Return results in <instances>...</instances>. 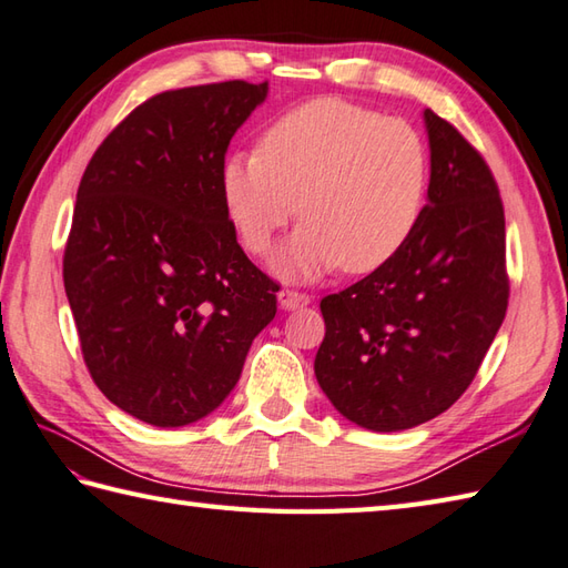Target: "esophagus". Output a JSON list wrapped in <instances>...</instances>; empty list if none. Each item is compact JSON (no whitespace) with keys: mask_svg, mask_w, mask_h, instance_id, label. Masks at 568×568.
Wrapping results in <instances>:
<instances>
[{"mask_svg":"<svg viewBox=\"0 0 568 568\" xmlns=\"http://www.w3.org/2000/svg\"><path fill=\"white\" fill-rule=\"evenodd\" d=\"M277 305L283 310H300V307H307L310 305V295L305 293H297V291H281L277 293Z\"/></svg>","mask_w":568,"mask_h":568,"instance_id":"34e87169","label":"esophagus"}]
</instances>
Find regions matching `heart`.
Segmentation results:
<instances>
[{
	"mask_svg": "<svg viewBox=\"0 0 568 568\" xmlns=\"http://www.w3.org/2000/svg\"><path fill=\"white\" fill-rule=\"evenodd\" d=\"M427 187L429 151L413 124L336 98L281 114L256 153L234 151L220 168L226 216L256 256L305 216L273 258L275 273L300 281L390 263L415 234Z\"/></svg>",
	"mask_w": 568,
	"mask_h": 568,
	"instance_id": "b5f03b06",
	"label": "heart"
}]
</instances>
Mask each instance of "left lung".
Listing matches in <instances>:
<instances>
[{"mask_svg":"<svg viewBox=\"0 0 568 568\" xmlns=\"http://www.w3.org/2000/svg\"><path fill=\"white\" fill-rule=\"evenodd\" d=\"M427 204L397 256L320 303L315 376L354 425L400 432L449 409L508 310L505 214L486 161L425 110Z\"/></svg>","mask_w":568,"mask_h":568,"instance_id":"1","label":"left lung"}]
</instances>
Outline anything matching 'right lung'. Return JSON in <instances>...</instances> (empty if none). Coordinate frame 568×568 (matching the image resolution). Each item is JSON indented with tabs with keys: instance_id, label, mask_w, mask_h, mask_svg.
<instances>
[{
	"instance_id": "right-lung-1",
	"label": "right lung",
	"mask_w": 568,
	"mask_h": 568,
	"mask_svg": "<svg viewBox=\"0 0 568 568\" xmlns=\"http://www.w3.org/2000/svg\"><path fill=\"white\" fill-rule=\"evenodd\" d=\"M268 82L161 92L84 171L63 258L84 364L106 400L153 427L220 407L277 287L229 222L220 168Z\"/></svg>"
}]
</instances>
